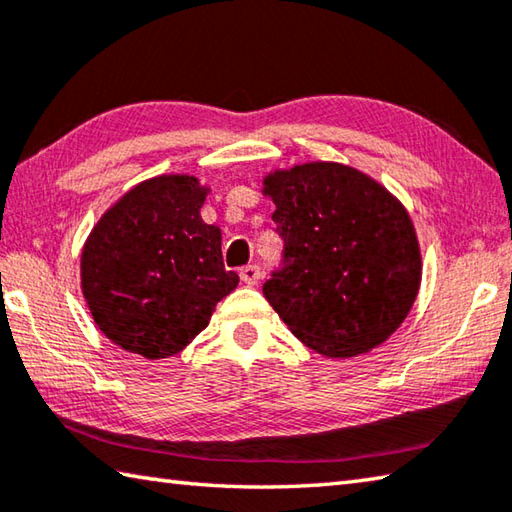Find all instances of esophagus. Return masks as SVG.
<instances>
[{
    "label": "esophagus",
    "instance_id": "obj_1",
    "mask_svg": "<svg viewBox=\"0 0 512 512\" xmlns=\"http://www.w3.org/2000/svg\"><path fill=\"white\" fill-rule=\"evenodd\" d=\"M239 277H242L244 284L257 286L259 279H262V268H259L257 264H248V266L242 268V273H239Z\"/></svg>",
    "mask_w": 512,
    "mask_h": 512
}]
</instances>
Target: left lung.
Masks as SVG:
<instances>
[{"label": "left lung", "mask_w": 512, "mask_h": 512, "mask_svg": "<svg viewBox=\"0 0 512 512\" xmlns=\"http://www.w3.org/2000/svg\"><path fill=\"white\" fill-rule=\"evenodd\" d=\"M284 239L264 297L308 348L355 357L404 322L422 282L406 208L359 170L315 162L264 179Z\"/></svg>", "instance_id": "1"}]
</instances>
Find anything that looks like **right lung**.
I'll return each mask as SVG.
<instances>
[{
	"mask_svg": "<svg viewBox=\"0 0 512 512\" xmlns=\"http://www.w3.org/2000/svg\"><path fill=\"white\" fill-rule=\"evenodd\" d=\"M204 199L195 177H153L108 208L86 239L82 290L90 315L128 353H179L239 284L224 268L222 230L199 215Z\"/></svg>",
	"mask_w": 512,
	"mask_h": 512,
	"instance_id": "right-lung-1",
	"label": "right lung"
}]
</instances>
